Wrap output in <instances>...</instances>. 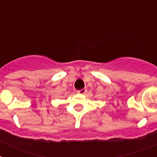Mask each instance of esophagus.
<instances>
[{"mask_svg":"<svg viewBox=\"0 0 157 157\" xmlns=\"http://www.w3.org/2000/svg\"><path fill=\"white\" fill-rule=\"evenodd\" d=\"M87 91V89L86 88H84L82 90H78L77 93L79 94H85Z\"/></svg>","mask_w":157,"mask_h":157,"instance_id":"obj_1","label":"esophagus"}]
</instances>
